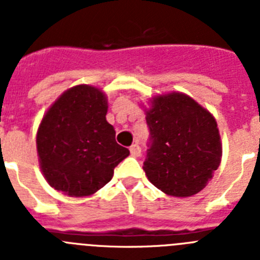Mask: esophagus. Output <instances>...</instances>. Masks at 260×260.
Returning a JSON list of instances; mask_svg holds the SVG:
<instances>
[{"label":"esophagus","mask_w":260,"mask_h":260,"mask_svg":"<svg viewBox=\"0 0 260 260\" xmlns=\"http://www.w3.org/2000/svg\"><path fill=\"white\" fill-rule=\"evenodd\" d=\"M141 147H139V144L135 143L133 144L132 147H130V153H132V156H134V157H138V156H141Z\"/></svg>","instance_id":"esophagus-1"}]
</instances>
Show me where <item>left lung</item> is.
Segmentation results:
<instances>
[{"label": "left lung", "instance_id": "8db88e82", "mask_svg": "<svg viewBox=\"0 0 260 260\" xmlns=\"http://www.w3.org/2000/svg\"><path fill=\"white\" fill-rule=\"evenodd\" d=\"M146 108L151 146L143 162L146 176L167 195L198 194L212 180L222 156L215 117L189 95L153 96Z\"/></svg>", "mask_w": 260, "mask_h": 260}]
</instances>
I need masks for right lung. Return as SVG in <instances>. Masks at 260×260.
I'll return each instance as SVG.
<instances>
[{
	"label": "right lung",
	"instance_id": "obj_1",
	"mask_svg": "<svg viewBox=\"0 0 260 260\" xmlns=\"http://www.w3.org/2000/svg\"><path fill=\"white\" fill-rule=\"evenodd\" d=\"M108 99L98 87L66 89L45 112L36 133L41 173L68 197H88L107 185L130 151L107 121Z\"/></svg>",
	"mask_w": 260,
	"mask_h": 260
}]
</instances>
